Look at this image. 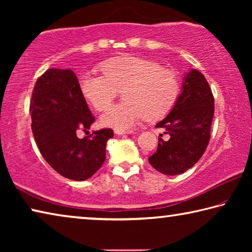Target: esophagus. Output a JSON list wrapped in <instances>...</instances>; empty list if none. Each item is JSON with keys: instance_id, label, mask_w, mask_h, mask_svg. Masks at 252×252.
<instances>
[{"instance_id": "esophagus-1", "label": "esophagus", "mask_w": 252, "mask_h": 252, "mask_svg": "<svg viewBox=\"0 0 252 252\" xmlns=\"http://www.w3.org/2000/svg\"><path fill=\"white\" fill-rule=\"evenodd\" d=\"M114 133L118 134V135L131 134V133H133V131H131V130H123V129H114Z\"/></svg>"}]
</instances>
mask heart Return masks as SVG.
<instances>
[{"label": "heart", "mask_w": 252, "mask_h": 252, "mask_svg": "<svg viewBox=\"0 0 252 252\" xmlns=\"http://www.w3.org/2000/svg\"><path fill=\"white\" fill-rule=\"evenodd\" d=\"M103 75L83 72L80 91L96 110L108 106L118 91L123 90L122 103L110 106L100 117L103 126L126 129L140 119L158 121L171 112L181 94L176 72L159 63L135 57L111 59L101 65Z\"/></svg>", "instance_id": "obj_1"}]
</instances>
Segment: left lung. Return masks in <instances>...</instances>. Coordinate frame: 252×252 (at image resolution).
Listing matches in <instances>:
<instances>
[{
    "label": "left lung",
    "mask_w": 252,
    "mask_h": 252,
    "mask_svg": "<svg viewBox=\"0 0 252 252\" xmlns=\"http://www.w3.org/2000/svg\"><path fill=\"white\" fill-rule=\"evenodd\" d=\"M215 112L210 85L204 75L195 69L183 78L181 94L176 106L157 127H163L168 141L159 138L157 151L149 162L167 176L186 172L197 163L206 151Z\"/></svg>",
    "instance_id": "left-lung-1"
}]
</instances>
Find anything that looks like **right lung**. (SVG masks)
Segmentation results:
<instances>
[{"instance_id":"obj_1","label":"right lung","mask_w":252,"mask_h":252,"mask_svg":"<svg viewBox=\"0 0 252 252\" xmlns=\"http://www.w3.org/2000/svg\"><path fill=\"white\" fill-rule=\"evenodd\" d=\"M30 112L37 148L58 173L83 181L102 167L113 131L101 129L83 139L76 136L80 130L90 129L94 117L73 71L46 70L34 85Z\"/></svg>"}]
</instances>
